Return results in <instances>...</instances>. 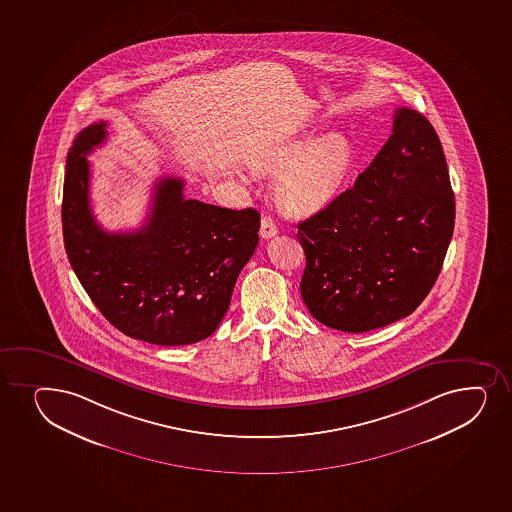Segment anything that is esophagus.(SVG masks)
Listing matches in <instances>:
<instances>
[{
    "instance_id": "34e87169",
    "label": "esophagus",
    "mask_w": 512,
    "mask_h": 512,
    "mask_svg": "<svg viewBox=\"0 0 512 512\" xmlns=\"http://www.w3.org/2000/svg\"><path fill=\"white\" fill-rule=\"evenodd\" d=\"M277 233H279V230H277L274 219L269 218V216H264L262 221H260V236H262L264 240H269L272 236H276Z\"/></svg>"
}]
</instances>
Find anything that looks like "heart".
Returning a JSON list of instances; mask_svg holds the SVG:
<instances>
[{"mask_svg": "<svg viewBox=\"0 0 512 512\" xmlns=\"http://www.w3.org/2000/svg\"><path fill=\"white\" fill-rule=\"evenodd\" d=\"M354 146L344 134H310L286 138L257 151L250 167L257 175H279L276 197L288 213H316L339 192L351 172Z\"/></svg>", "mask_w": 512, "mask_h": 512, "instance_id": "heart-1", "label": "heart"}]
</instances>
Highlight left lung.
<instances>
[{
	"label": "left lung",
	"mask_w": 512,
	"mask_h": 512,
	"mask_svg": "<svg viewBox=\"0 0 512 512\" xmlns=\"http://www.w3.org/2000/svg\"><path fill=\"white\" fill-rule=\"evenodd\" d=\"M453 230L441 141L420 112L397 109L390 138L356 184L298 224L301 298L335 330L386 327L429 294Z\"/></svg>",
	"instance_id": "1"
}]
</instances>
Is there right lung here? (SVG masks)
Listing matches in <instances>:
<instances>
[{
    "label": "right lung",
    "mask_w": 512,
    "mask_h": 512,
    "mask_svg": "<svg viewBox=\"0 0 512 512\" xmlns=\"http://www.w3.org/2000/svg\"><path fill=\"white\" fill-rule=\"evenodd\" d=\"M105 122L78 133L66 160L64 248L78 281L122 334L155 345L196 344L230 308L238 274L259 243L260 214L185 199L184 180L155 185L150 216L136 231L109 233L90 207L87 155Z\"/></svg>",
    "instance_id": "add662e5"
}]
</instances>
